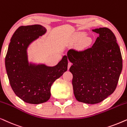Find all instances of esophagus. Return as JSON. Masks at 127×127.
<instances>
[{
	"label": "esophagus",
	"instance_id": "esophagus-1",
	"mask_svg": "<svg viewBox=\"0 0 127 127\" xmlns=\"http://www.w3.org/2000/svg\"><path fill=\"white\" fill-rule=\"evenodd\" d=\"M71 63L68 62V69L70 68V67H71Z\"/></svg>",
	"mask_w": 127,
	"mask_h": 127
}]
</instances>
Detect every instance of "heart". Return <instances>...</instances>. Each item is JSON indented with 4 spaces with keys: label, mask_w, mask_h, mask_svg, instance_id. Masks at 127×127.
<instances>
[{
    "label": "heart",
    "mask_w": 127,
    "mask_h": 127,
    "mask_svg": "<svg viewBox=\"0 0 127 127\" xmlns=\"http://www.w3.org/2000/svg\"><path fill=\"white\" fill-rule=\"evenodd\" d=\"M85 32H78L76 34V40L79 41L78 43V48L80 49H84L90 46L92 42V39L91 37L87 36Z\"/></svg>",
    "instance_id": "heart-1"
}]
</instances>
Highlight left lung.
Returning <instances> with one entry per match:
<instances>
[{
  "label": "left lung",
  "mask_w": 127,
  "mask_h": 127,
  "mask_svg": "<svg viewBox=\"0 0 127 127\" xmlns=\"http://www.w3.org/2000/svg\"><path fill=\"white\" fill-rule=\"evenodd\" d=\"M99 34L91 48L83 52L70 50L72 84L76 99L94 104L114 92L123 68L120 49L112 31L106 27L92 30Z\"/></svg>",
  "instance_id": "1"
}]
</instances>
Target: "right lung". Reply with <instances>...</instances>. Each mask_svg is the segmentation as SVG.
Here are the masks:
<instances>
[{
  "instance_id": "add662e5",
  "label": "right lung",
  "mask_w": 127,
  "mask_h": 127,
  "mask_svg": "<svg viewBox=\"0 0 127 127\" xmlns=\"http://www.w3.org/2000/svg\"><path fill=\"white\" fill-rule=\"evenodd\" d=\"M46 32V28L38 24L18 27L11 37L5 58L11 88L18 97L28 103L47 102L51 95L52 85L67 70L65 55L55 66L28 60V48Z\"/></svg>"
}]
</instances>
